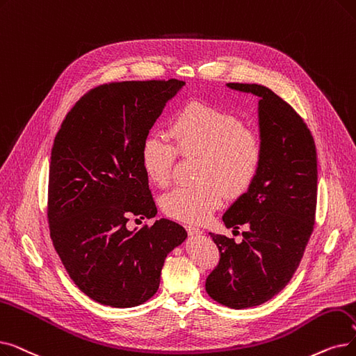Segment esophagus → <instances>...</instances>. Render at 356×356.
<instances>
[{"mask_svg":"<svg viewBox=\"0 0 356 356\" xmlns=\"http://www.w3.org/2000/svg\"><path fill=\"white\" fill-rule=\"evenodd\" d=\"M186 231H188V234L189 236H200L202 234V231H200L199 228H196V227H192V225H186Z\"/></svg>","mask_w":356,"mask_h":356,"instance_id":"obj_1","label":"esophagus"}]
</instances>
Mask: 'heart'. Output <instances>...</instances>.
Instances as JSON below:
<instances>
[{
  "instance_id": "1",
  "label": "heart",
  "mask_w": 356,
  "mask_h": 356,
  "mask_svg": "<svg viewBox=\"0 0 356 356\" xmlns=\"http://www.w3.org/2000/svg\"><path fill=\"white\" fill-rule=\"evenodd\" d=\"M168 136L151 134L143 141L140 160L149 181L160 188L172 180L179 152L200 157L197 180L192 186H177L161 199L163 211L188 224L205 222L229 197L252 186L264 160V145L253 129L244 127L236 113L207 103L191 102L170 122Z\"/></svg>"
}]
</instances>
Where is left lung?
Listing matches in <instances>:
<instances>
[{
    "label": "left lung",
    "mask_w": 356,
    "mask_h": 356,
    "mask_svg": "<svg viewBox=\"0 0 356 356\" xmlns=\"http://www.w3.org/2000/svg\"><path fill=\"white\" fill-rule=\"evenodd\" d=\"M227 86L260 99L264 160L252 186L222 215L227 228H245L241 243L211 233L220 261L205 288L216 302L241 310L275 297L300 266L314 229L317 152L302 118L272 90Z\"/></svg>",
    "instance_id": "1"
}]
</instances>
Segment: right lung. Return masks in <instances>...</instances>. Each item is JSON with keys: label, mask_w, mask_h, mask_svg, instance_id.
<instances>
[{"label": "right lung", "mask_w": 356, "mask_h": 356, "mask_svg": "<svg viewBox=\"0 0 356 356\" xmlns=\"http://www.w3.org/2000/svg\"><path fill=\"white\" fill-rule=\"evenodd\" d=\"M179 80L109 83L90 90L65 116L49 165L48 221L74 284L103 305L127 308L157 292L167 254L188 237L170 220L128 229L129 216L157 207L140 151Z\"/></svg>", "instance_id": "add662e5"}]
</instances>
